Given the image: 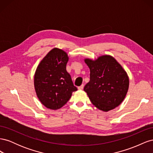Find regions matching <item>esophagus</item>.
Masks as SVG:
<instances>
[{
  "instance_id": "obj_1",
  "label": "esophagus",
  "mask_w": 153,
  "mask_h": 153,
  "mask_svg": "<svg viewBox=\"0 0 153 153\" xmlns=\"http://www.w3.org/2000/svg\"><path fill=\"white\" fill-rule=\"evenodd\" d=\"M84 85L82 84V85H81L80 87H78V89H79V90H82L83 89H84Z\"/></svg>"
}]
</instances>
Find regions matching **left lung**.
Listing matches in <instances>:
<instances>
[{
  "mask_svg": "<svg viewBox=\"0 0 153 153\" xmlns=\"http://www.w3.org/2000/svg\"><path fill=\"white\" fill-rule=\"evenodd\" d=\"M90 69V81L84 91L96 108L108 112L121 104L129 87L126 72L116 60L108 55L92 61L84 60Z\"/></svg>",
  "mask_w": 153,
  "mask_h": 153,
  "instance_id": "left-lung-1",
  "label": "left lung"
}]
</instances>
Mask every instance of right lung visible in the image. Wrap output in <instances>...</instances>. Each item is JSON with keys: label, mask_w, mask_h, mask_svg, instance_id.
<instances>
[{"label": "right lung", "mask_w": 153, "mask_h": 153, "mask_svg": "<svg viewBox=\"0 0 153 153\" xmlns=\"http://www.w3.org/2000/svg\"><path fill=\"white\" fill-rule=\"evenodd\" d=\"M67 53L59 48L50 50L40 62L34 75L37 96L46 107L57 110L65 105L77 88L66 71Z\"/></svg>", "instance_id": "right-lung-1"}]
</instances>
